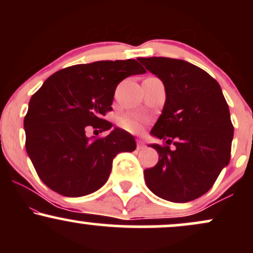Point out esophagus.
<instances>
[{"instance_id": "esophagus-1", "label": "esophagus", "mask_w": 253, "mask_h": 253, "mask_svg": "<svg viewBox=\"0 0 253 253\" xmlns=\"http://www.w3.org/2000/svg\"><path fill=\"white\" fill-rule=\"evenodd\" d=\"M136 149H138V150H144L145 149V143L143 140H136Z\"/></svg>"}]
</instances>
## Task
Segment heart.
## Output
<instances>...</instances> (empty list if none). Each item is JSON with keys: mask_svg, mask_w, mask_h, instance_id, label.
I'll list each match as a JSON object with an SVG mask.
<instances>
[{"mask_svg": "<svg viewBox=\"0 0 253 253\" xmlns=\"http://www.w3.org/2000/svg\"><path fill=\"white\" fill-rule=\"evenodd\" d=\"M123 128L129 130V132H139L143 128V119L138 115H125L119 121Z\"/></svg>", "mask_w": 253, "mask_h": 253, "instance_id": "1", "label": "heart"}]
</instances>
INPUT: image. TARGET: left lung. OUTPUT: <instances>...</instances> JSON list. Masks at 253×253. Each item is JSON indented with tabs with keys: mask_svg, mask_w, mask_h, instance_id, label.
Returning a JSON list of instances; mask_svg holds the SVG:
<instances>
[{
	"mask_svg": "<svg viewBox=\"0 0 253 253\" xmlns=\"http://www.w3.org/2000/svg\"><path fill=\"white\" fill-rule=\"evenodd\" d=\"M165 86L167 100L151 134L159 158L144 171L149 189L171 202H189L213 187L231 159L233 125L219 83L199 66L165 57L138 58Z\"/></svg>",
	"mask_w": 253,
	"mask_h": 253,
	"instance_id": "1",
	"label": "left lung"
}]
</instances>
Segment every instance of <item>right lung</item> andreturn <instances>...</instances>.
<instances>
[{"instance_id":"obj_1","label":"right lung","mask_w":253,"mask_h":253,"mask_svg":"<svg viewBox=\"0 0 253 253\" xmlns=\"http://www.w3.org/2000/svg\"><path fill=\"white\" fill-rule=\"evenodd\" d=\"M145 72L135 59L78 64L54 72L31 97L26 150L50 189L69 197L94 193L108 179L115 156L135 150L134 138L124 129L102 138H88L86 130L112 128L103 117L113 109L118 84Z\"/></svg>"}]
</instances>
